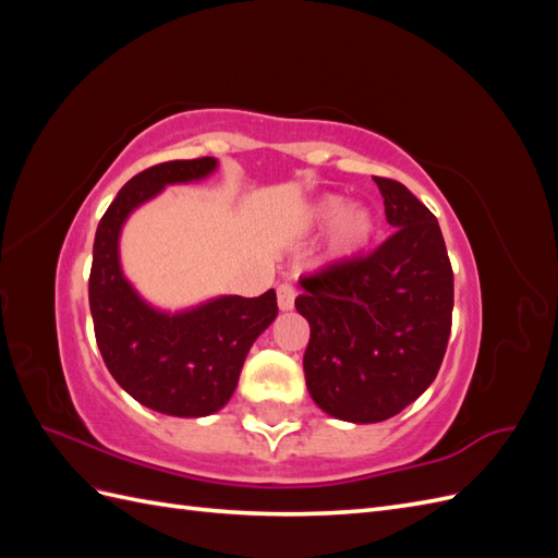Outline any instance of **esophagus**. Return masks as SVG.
<instances>
[{
  "label": "esophagus",
  "mask_w": 558,
  "mask_h": 558,
  "mask_svg": "<svg viewBox=\"0 0 558 558\" xmlns=\"http://www.w3.org/2000/svg\"><path fill=\"white\" fill-rule=\"evenodd\" d=\"M295 286L291 283V281H283V283H279L277 286V302H279V310H283V312H289V310H293V305H295Z\"/></svg>",
  "instance_id": "34e87169"
}]
</instances>
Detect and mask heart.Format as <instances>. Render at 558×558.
<instances>
[{"mask_svg":"<svg viewBox=\"0 0 558 558\" xmlns=\"http://www.w3.org/2000/svg\"><path fill=\"white\" fill-rule=\"evenodd\" d=\"M316 221H332L330 228V244L337 253H353L361 246L367 244L373 238V218L363 209H344L342 211V199L328 197L316 205L314 209Z\"/></svg>","mask_w":558,"mask_h":558,"instance_id":"b5f03b06","label":"heart"}]
</instances>
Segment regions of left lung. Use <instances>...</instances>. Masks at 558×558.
<instances>
[{
    "label": "left lung",
    "instance_id": "1",
    "mask_svg": "<svg viewBox=\"0 0 558 558\" xmlns=\"http://www.w3.org/2000/svg\"><path fill=\"white\" fill-rule=\"evenodd\" d=\"M396 232L367 256L302 277L305 379L330 416L375 424L414 402L442 365L453 272L433 211L396 179L373 177Z\"/></svg>",
    "mask_w": 558,
    "mask_h": 558
}]
</instances>
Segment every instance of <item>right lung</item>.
<instances>
[{
    "label": "right lung",
    "mask_w": 558,
    "mask_h": 558,
    "mask_svg": "<svg viewBox=\"0 0 558 558\" xmlns=\"http://www.w3.org/2000/svg\"><path fill=\"white\" fill-rule=\"evenodd\" d=\"M214 158L170 160L132 177L95 232L88 279L99 353L113 379L146 408L170 416H207L230 400L251 344L277 318V293L226 295L167 316L140 300L118 265L128 214L167 183L207 177Z\"/></svg>",
    "instance_id": "obj_1"
}]
</instances>
